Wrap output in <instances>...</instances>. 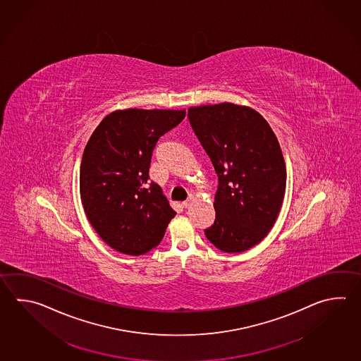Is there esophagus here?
<instances>
[{"mask_svg": "<svg viewBox=\"0 0 361 361\" xmlns=\"http://www.w3.org/2000/svg\"><path fill=\"white\" fill-rule=\"evenodd\" d=\"M190 203H192V200H185V202L181 203V207L183 208H188V207L190 206Z\"/></svg>", "mask_w": 361, "mask_h": 361, "instance_id": "1", "label": "esophagus"}]
</instances>
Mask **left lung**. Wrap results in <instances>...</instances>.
Returning <instances> with one entry per match:
<instances>
[{
    "mask_svg": "<svg viewBox=\"0 0 361 361\" xmlns=\"http://www.w3.org/2000/svg\"><path fill=\"white\" fill-rule=\"evenodd\" d=\"M188 117L219 176L207 239L222 252L248 250L269 234L283 204L287 169L279 141L250 106H192Z\"/></svg>",
    "mask_w": 361,
    "mask_h": 361,
    "instance_id": "obj_1",
    "label": "left lung"
}]
</instances>
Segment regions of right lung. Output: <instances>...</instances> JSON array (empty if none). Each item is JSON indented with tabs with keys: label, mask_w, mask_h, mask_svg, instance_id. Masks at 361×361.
Here are the masks:
<instances>
[{
	"label": "right lung",
	"mask_w": 361,
	"mask_h": 361,
	"mask_svg": "<svg viewBox=\"0 0 361 361\" xmlns=\"http://www.w3.org/2000/svg\"><path fill=\"white\" fill-rule=\"evenodd\" d=\"M185 111L126 109L108 114L82 157L80 192L92 228L105 243L140 256L161 243L176 212L161 186L149 183L159 137L176 127Z\"/></svg>",
	"instance_id": "add662e5"
}]
</instances>
